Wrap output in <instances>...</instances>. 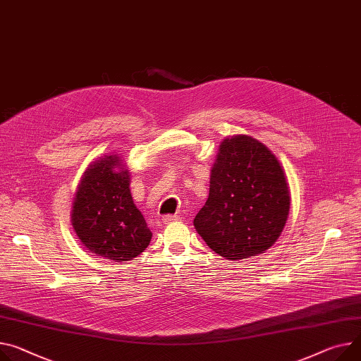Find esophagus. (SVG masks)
<instances>
[{
  "mask_svg": "<svg viewBox=\"0 0 361 361\" xmlns=\"http://www.w3.org/2000/svg\"><path fill=\"white\" fill-rule=\"evenodd\" d=\"M178 219H180V216L179 215H172V214H168V215H163L161 216L163 224H168V223H172V221H178Z\"/></svg>",
  "mask_w": 361,
  "mask_h": 361,
  "instance_id": "esophagus-1",
  "label": "esophagus"
}]
</instances>
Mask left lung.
I'll use <instances>...</instances> for the list:
<instances>
[{
  "mask_svg": "<svg viewBox=\"0 0 361 361\" xmlns=\"http://www.w3.org/2000/svg\"><path fill=\"white\" fill-rule=\"evenodd\" d=\"M289 205L286 178L274 154L252 137L233 135L219 146L209 197L193 226L216 255L247 259L279 238Z\"/></svg>",
  "mask_w": 361,
  "mask_h": 361,
  "instance_id": "left-lung-1",
  "label": "left lung"
}]
</instances>
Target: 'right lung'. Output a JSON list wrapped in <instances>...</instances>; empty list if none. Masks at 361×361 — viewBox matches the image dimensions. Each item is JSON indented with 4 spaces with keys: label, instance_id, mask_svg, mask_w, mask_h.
<instances>
[{
    "label": "right lung",
    "instance_id": "1",
    "mask_svg": "<svg viewBox=\"0 0 361 361\" xmlns=\"http://www.w3.org/2000/svg\"><path fill=\"white\" fill-rule=\"evenodd\" d=\"M120 166L118 157L105 156L85 172L75 197L72 224L91 253L127 262L146 250L152 231L133 202L130 175Z\"/></svg>",
    "mask_w": 361,
    "mask_h": 361
}]
</instances>
